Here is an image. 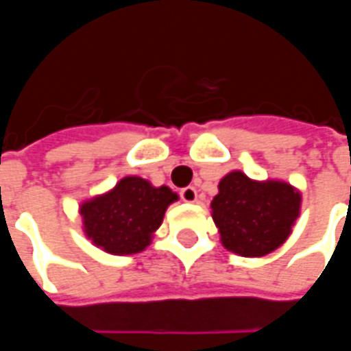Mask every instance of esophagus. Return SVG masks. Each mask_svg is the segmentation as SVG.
<instances>
[{
  "mask_svg": "<svg viewBox=\"0 0 351 351\" xmlns=\"http://www.w3.org/2000/svg\"><path fill=\"white\" fill-rule=\"evenodd\" d=\"M180 197H182L184 203H195L197 201V190L193 186H188L180 191Z\"/></svg>",
  "mask_w": 351,
  "mask_h": 351,
  "instance_id": "34e87169",
  "label": "esophagus"
}]
</instances>
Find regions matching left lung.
<instances>
[{
  "label": "left lung",
  "mask_w": 351,
  "mask_h": 351,
  "mask_svg": "<svg viewBox=\"0 0 351 351\" xmlns=\"http://www.w3.org/2000/svg\"><path fill=\"white\" fill-rule=\"evenodd\" d=\"M301 205V191L293 184L256 180L235 169L218 184L210 214L223 248L243 258H263L289 239Z\"/></svg>",
  "instance_id": "8db88e82"
}]
</instances>
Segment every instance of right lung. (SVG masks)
Wrapping results in <instances>:
<instances>
[{
    "instance_id": "right-lung-1",
    "label": "right lung",
    "mask_w": 351,
    "mask_h": 351,
    "mask_svg": "<svg viewBox=\"0 0 351 351\" xmlns=\"http://www.w3.org/2000/svg\"><path fill=\"white\" fill-rule=\"evenodd\" d=\"M178 193L169 186H154L141 176L120 178L110 190L95 193L79 205L82 233L110 256L145 252Z\"/></svg>"
}]
</instances>
